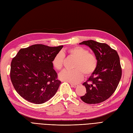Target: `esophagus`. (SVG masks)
Here are the masks:
<instances>
[{
  "label": "esophagus",
  "mask_w": 133,
  "mask_h": 133,
  "mask_svg": "<svg viewBox=\"0 0 133 133\" xmlns=\"http://www.w3.org/2000/svg\"><path fill=\"white\" fill-rule=\"evenodd\" d=\"M70 84H71V86L72 87H74V88H76V87H77L78 86L77 84H72V83H71Z\"/></svg>",
  "instance_id": "obj_1"
}]
</instances>
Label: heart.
Returning a JSON list of instances; mask_svg holds the SVG:
<instances>
[{
  "mask_svg": "<svg viewBox=\"0 0 133 133\" xmlns=\"http://www.w3.org/2000/svg\"><path fill=\"white\" fill-rule=\"evenodd\" d=\"M65 54L76 58L74 65L75 69L62 71L59 75V78L61 80L71 83H77L83 78L82 72L85 76H89L95 71L97 66L96 56L81 46H75L58 52L52 60V65L55 69L60 70L62 68Z\"/></svg>",
  "mask_w": 133,
  "mask_h": 133,
  "instance_id": "heart-1",
  "label": "heart"
}]
</instances>
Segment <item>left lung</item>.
Wrapping results in <instances>:
<instances>
[{
	"mask_svg": "<svg viewBox=\"0 0 133 133\" xmlns=\"http://www.w3.org/2000/svg\"><path fill=\"white\" fill-rule=\"evenodd\" d=\"M79 44L88 46L97 59L95 71L83 83L87 93L81 99L87 104L99 103L113 95L121 80L122 68L119 55L106 44L91 40Z\"/></svg>",
	"mask_w": 133,
	"mask_h": 133,
	"instance_id": "left-lung-1",
	"label": "left lung"
}]
</instances>
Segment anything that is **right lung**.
<instances>
[{
  "label": "right lung",
  "instance_id": "obj_1",
  "mask_svg": "<svg viewBox=\"0 0 133 133\" xmlns=\"http://www.w3.org/2000/svg\"><path fill=\"white\" fill-rule=\"evenodd\" d=\"M62 48V45H33L20 49L12 58L11 81L24 99L34 104H42L57 92L61 82L57 79L52 60Z\"/></svg>",
  "mask_w": 133,
  "mask_h": 133
}]
</instances>
